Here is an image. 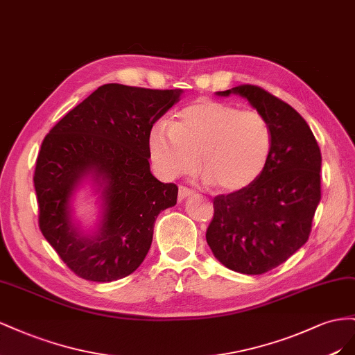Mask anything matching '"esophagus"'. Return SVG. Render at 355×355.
<instances>
[{
  "mask_svg": "<svg viewBox=\"0 0 355 355\" xmlns=\"http://www.w3.org/2000/svg\"><path fill=\"white\" fill-rule=\"evenodd\" d=\"M193 195V190H190V189H187V187H184V186H180L178 187V200L181 202V200H184L186 198H189V196H191Z\"/></svg>",
  "mask_w": 355,
  "mask_h": 355,
  "instance_id": "esophagus-1",
  "label": "esophagus"
}]
</instances>
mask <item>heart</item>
Masks as SVG:
<instances>
[{"label": "heart", "instance_id": "obj_1", "mask_svg": "<svg viewBox=\"0 0 355 355\" xmlns=\"http://www.w3.org/2000/svg\"><path fill=\"white\" fill-rule=\"evenodd\" d=\"M273 146L268 119L256 110L199 99L178 111L172 126L150 129V157L159 174L172 180L199 165L207 181L223 191L251 186L265 171Z\"/></svg>", "mask_w": 355, "mask_h": 355}]
</instances>
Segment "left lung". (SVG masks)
I'll return each mask as SVG.
<instances>
[{
	"instance_id": "8db88e82",
	"label": "left lung",
	"mask_w": 355,
	"mask_h": 355,
	"mask_svg": "<svg viewBox=\"0 0 355 355\" xmlns=\"http://www.w3.org/2000/svg\"><path fill=\"white\" fill-rule=\"evenodd\" d=\"M232 94L268 119L273 146L254 183L214 199L207 242L221 265L260 275L284 263L309 238L321 199V151L305 119L284 101L251 85L217 92Z\"/></svg>"
}]
</instances>
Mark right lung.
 Instances as JSON below:
<instances>
[{"label": "right lung", "mask_w": 355, "mask_h": 355, "mask_svg": "<svg viewBox=\"0 0 355 355\" xmlns=\"http://www.w3.org/2000/svg\"><path fill=\"white\" fill-rule=\"evenodd\" d=\"M181 89L108 83L67 113L46 135L34 186L40 230L76 275L110 282L144 261L160 211L177 204L178 187L150 171L148 134L180 101ZM85 180L100 195V220L86 234L72 199Z\"/></svg>", "instance_id": "right-lung-1"}]
</instances>
